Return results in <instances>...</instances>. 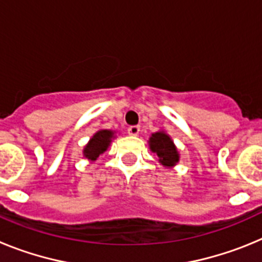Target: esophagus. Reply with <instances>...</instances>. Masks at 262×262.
<instances>
[{
	"mask_svg": "<svg viewBox=\"0 0 262 262\" xmlns=\"http://www.w3.org/2000/svg\"><path fill=\"white\" fill-rule=\"evenodd\" d=\"M127 131H128L129 135L136 136V135H139V133H140V126H129Z\"/></svg>",
	"mask_w": 262,
	"mask_h": 262,
	"instance_id": "obj_1",
	"label": "esophagus"
}]
</instances>
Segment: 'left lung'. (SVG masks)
Here are the masks:
<instances>
[{
	"label": "left lung",
	"instance_id": "left-lung-1",
	"mask_svg": "<svg viewBox=\"0 0 262 262\" xmlns=\"http://www.w3.org/2000/svg\"><path fill=\"white\" fill-rule=\"evenodd\" d=\"M151 149L159 156L160 163L165 166H173L178 161V152L174 144L165 133L152 134Z\"/></svg>",
	"mask_w": 262,
	"mask_h": 262
}]
</instances>
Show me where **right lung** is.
Segmentation results:
<instances>
[{
  "mask_svg": "<svg viewBox=\"0 0 262 262\" xmlns=\"http://www.w3.org/2000/svg\"><path fill=\"white\" fill-rule=\"evenodd\" d=\"M113 135H114V133L108 131V129H101V131H98L93 138L90 139L89 144L85 147V157H88L89 160H96L99 155L103 154L107 149Z\"/></svg>",
  "mask_w": 262,
  "mask_h": 262,
  "instance_id": "obj_1",
  "label": "right lung"
}]
</instances>
